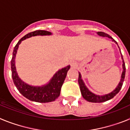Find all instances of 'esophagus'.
<instances>
[{"label": "esophagus", "instance_id": "1", "mask_svg": "<svg viewBox=\"0 0 130 130\" xmlns=\"http://www.w3.org/2000/svg\"><path fill=\"white\" fill-rule=\"evenodd\" d=\"M70 64L71 66L73 68H76L77 66V63L76 61H75V60H72V61H71Z\"/></svg>", "mask_w": 130, "mask_h": 130}]
</instances>
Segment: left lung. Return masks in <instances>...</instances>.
<instances>
[{"label":"left lung","mask_w":130,"mask_h":130,"mask_svg":"<svg viewBox=\"0 0 130 130\" xmlns=\"http://www.w3.org/2000/svg\"><path fill=\"white\" fill-rule=\"evenodd\" d=\"M97 34H98L100 36H102V37H107L109 38H111V40H112V42H115V43H117V45H118L117 42H116L115 40L112 38V37H111L109 34H106V33L104 32H98ZM118 47H119V45H118ZM120 55H121V58L122 60V69H123L122 73L121 75V79H120V82H119V85H117V87L115 88V89L112 90L111 92L109 93V94L100 96V95L95 94L92 92L91 91H90V90H88V88L86 87L84 81H83L82 78H81V73L79 72L78 83H79V87H80V90H81V94H82L84 99L88 101V102H92V103H101V102H106V101L112 99V98L114 97L115 96H116V95L119 92L120 90L121 89L122 87V85H123V82L125 77V74H126V66H125V63L124 61L123 57H122V55L121 51H120Z\"/></svg>","instance_id":"8db88e82"}]
</instances>
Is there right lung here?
Returning a JSON list of instances; mask_svg holds the SVG:
<instances>
[{
  "mask_svg": "<svg viewBox=\"0 0 130 130\" xmlns=\"http://www.w3.org/2000/svg\"><path fill=\"white\" fill-rule=\"evenodd\" d=\"M52 33L46 30H36L25 35L19 40L13 49V56L11 60V76L15 85L19 92L29 100L40 103H47L55 101L60 96L62 85L66 79L67 72L70 66H66L57 71L50 81L42 86H32L26 83L19 78L16 71L15 57L19 45L22 41L35 36H50Z\"/></svg>",
  "mask_w": 130,
  "mask_h": 130,
  "instance_id": "right-lung-1",
  "label": "right lung"
}]
</instances>
